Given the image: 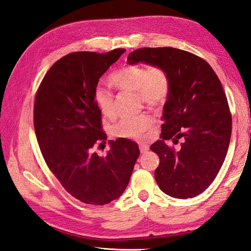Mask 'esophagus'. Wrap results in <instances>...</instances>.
I'll return each mask as SVG.
<instances>
[{"label":"esophagus","mask_w":251,"mask_h":251,"mask_svg":"<svg viewBox=\"0 0 251 251\" xmlns=\"http://www.w3.org/2000/svg\"><path fill=\"white\" fill-rule=\"evenodd\" d=\"M139 149H140V151L142 154H146L147 151L150 150V147L147 143H139Z\"/></svg>","instance_id":"esophagus-1"}]
</instances>
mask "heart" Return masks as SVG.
<instances>
[{"instance_id": "b5f03b06", "label": "heart", "mask_w": 251, "mask_h": 251, "mask_svg": "<svg viewBox=\"0 0 251 251\" xmlns=\"http://www.w3.org/2000/svg\"><path fill=\"white\" fill-rule=\"evenodd\" d=\"M110 81L120 91L137 93L140 100L150 108H159L165 103L170 95V78L161 67L128 65L114 72ZM94 100L105 117L115 113L114 96L111 91L98 86L94 90ZM155 121L148 114L120 119L112 126V134L116 137L141 139L144 133L151 131Z\"/></svg>"}]
</instances>
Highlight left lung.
Returning <instances> with one entry per match:
<instances>
[{
	"label": "left lung",
	"mask_w": 251,
	"mask_h": 251,
	"mask_svg": "<svg viewBox=\"0 0 251 251\" xmlns=\"http://www.w3.org/2000/svg\"><path fill=\"white\" fill-rule=\"evenodd\" d=\"M127 63L161 67L169 75L161 139L151 146L160 159L155 179L166 195L194 198L215 180L229 147L231 115L221 81L204 59L176 48L137 49ZM168 140H181V148L175 150Z\"/></svg>",
	"instance_id": "left-lung-1"
}]
</instances>
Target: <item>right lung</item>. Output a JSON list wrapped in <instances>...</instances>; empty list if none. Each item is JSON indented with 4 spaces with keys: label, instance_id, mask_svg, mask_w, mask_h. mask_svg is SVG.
<instances>
[{
    "label": "right lung",
    "instance_id": "1",
    "mask_svg": "<svg viewBox=\"0 0 251 251\" xmlns=\"http://www.w3.org/2000/svg\"><path fill=\"white\" fill-rule=\"evenodd\" d=\"M125 52L70 53L50 68L35 96L34 130L45 161L66 191L86 204L119 198L140 155L138 144L126 138L109 140L105 156L95 151L105 147L107 134L94 90Z\"/></svg>",
    "mask_w": 251,
    "mask_h": 251
}]
</instances>
